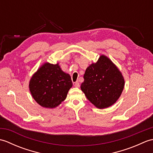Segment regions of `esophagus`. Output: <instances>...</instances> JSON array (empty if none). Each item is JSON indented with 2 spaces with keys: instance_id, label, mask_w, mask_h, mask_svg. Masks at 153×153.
<instances>
[{
  "instance_id": "esophagus-1",
  "label": "esophagus",
  "mask_w": 153,
  "mask_h": 153,
  "mask_svg": "<svg viewBox=\"0 0 153 153\" xmlns=\"http://www.w3.org/2000/svg\"><path fill=\"white\" fill-rule=\"evenodd\" d=\"M74 86L76 87H79L80 85H79V82H76L74 83Z\"/></svg>"
}]
</instances>
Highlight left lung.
<instances>
[{"instance_id": "1", "label": "left lung", "mask_w": 153, "mask_h": 153, "mask_svg": "<svg viewBox=\"0 0 153 153\" xmlns=\"http://www.w3.org/2000/svg\"><path fill=\"white\" fill-rule=\"evenodd\" d=\"M81 89L97 108L113 105L120 98L125 85L121 71L108 57L100 55L95 63L87 68Z\"/></svg>"}]
</instances>
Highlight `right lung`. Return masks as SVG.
Returning <instances> with one entry per match:
<instances>
[{"instance_id": "right-lung-1", "label": "right lung", "mask_w": 153, "mask_h": 153, "mask_svg": "<svg viewBox=\"0 0 153 153\" xmlns=\"http://www.w3.org/2000/svg\"><path fill=\"white\" fill-rule=\"evenodd\" d=\"M72 85L70 74L62 70L59 63L45 62L31 76L29 89L40 106L54 108L66 99Z\"/></svg>"}]
</instances>
